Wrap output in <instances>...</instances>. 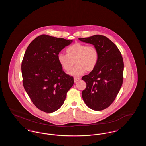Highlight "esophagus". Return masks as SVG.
<instances>
[{"label":"esophagus","instance_id":"34e87169","mask_svg":"<svg viewBox=\"0 0 146 146\" xmlns=\"http://www.w3.org/2000/svg\"><path fill=\"white\" fill-rule=\"evenodd\" d=\"M80 79V78H79L74 77V83H76V82H78V81Z\"/></svg>","mask_w":146,"mask_h":146}]
</instances>
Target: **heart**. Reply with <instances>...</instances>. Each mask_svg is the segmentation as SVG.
Segmentation results:
<instances>
[{
	"mask_svg": "<svg viewBox=\"0 0 146 146\" xmlns=\"http://www.w3.org/2000/svg\"><path fill=\"white\" fill-rule=\"evenodd\" d=\"M66 51L67 54H58L57 60L63 70L67 72L72 69L75 62L76 66L70 73L71 76H80L86 70H93L97 66L99 53L93 45L76 42L68 47Z\"/></svg>",
	"mask_w": 146,
	"mask_h": 146,
	"instance_id": "b5f03b06",
	"label": "heart"
}]
</instances>
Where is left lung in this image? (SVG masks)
<instances>
[{
    "instance_id": "left-lung-1",
    "label": "left lung",
    "mask_w": 146,
    "mask_h": 146,
    "mask_svg": "<svg viewBox=\"0 0 146 146\" xmlns=\"http://www.w3.org/2000/svg\"><path fill=\"white\" fill-rule=\"evenodd\" d=\"M79 40L92 44L99 53L95 68L82 78L86 84L82 91L84 101L92 110H104L114 101L123 84L122 56L117 46L104 35H94Z\"/></svg>"
}]
</instances>
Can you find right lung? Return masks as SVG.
<instances>
[{
	"label": "right lung",
	"mask_w": 146,
	"mask_h": 146,
	"mask_svg": "<svg viewBox=\"0 0 146 146\" xmlns=\"http://www.w3.org/2000/svg\"><path fill=\"white\" fill-rule=\"evenodd\" d=\"M72 40L42 35L28 45L21 64L23 85L33 104L40 111L52 113L63 104L74 84L64 73L57 55Z\"/></svg>",
	"instance_id": "add662e5"
}]
</instances>
